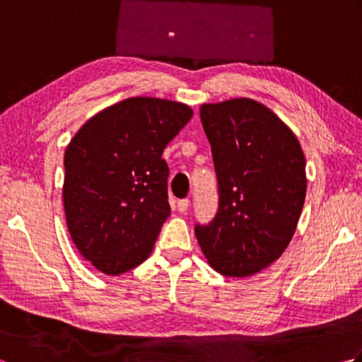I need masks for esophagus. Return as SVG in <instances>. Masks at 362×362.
Returning a JSON list of instances; mask_svg holds the SVG:
<instances>
[{
	"label": "esophagus",
	"instance_id": "1",
	"mask_svg": "<svg viewBox=\"0 0 362 362\" xmlns=\"http://www.w3.org/2000/svg\"><path fill=\"white\" fill-rule=\"evenodd\" d=\"M188 206H189L188 199H182V201L177 202V210H179L180 213H185L188 210Z\"/></svg>",
	"mask_w": 362,
	"mask_h": 362
}]
</instances>
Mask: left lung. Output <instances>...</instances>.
I'll return each instance as SVG.
<instances>
[{
    "mask_svg": "<svg viewBox=\"0 0 362 362\" xmlns=\"http://www.w3.org/2000/svg\"><path fill=\"white\" fill-rule=\"evenodd\" d=\"M211 144L219 209L196 238L214 271L249 276L281 257L306 194L305 156L294 132L249 98L201 107Z\"/></svg>",
    "mask_w": 362,
    "mask_h": 362,
    "instance_id": "left-lung-1",
    "label": "left lung"
}]
</instances>
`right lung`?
Returning a JSON list of instances; mask_svg holds the SVG:
<instances>
[{
  "label": "right lung",
  "mask_w": 362,
  "mask_h": 362,
  "mask_svg": "<svg viewBox=\"0 0 362 362\" xmlns=\"http://www.w3.org/2000/svg\"><path fill=\"white\" fill-rule=\"evenodd\" d=\"M191 117L182 103L129 98L90 118L68 144V232L98 271L119 275L149 257L171 213L161 153Z\"/></svg>",
  "instance_id": "add662e5"
}]
</instances>
